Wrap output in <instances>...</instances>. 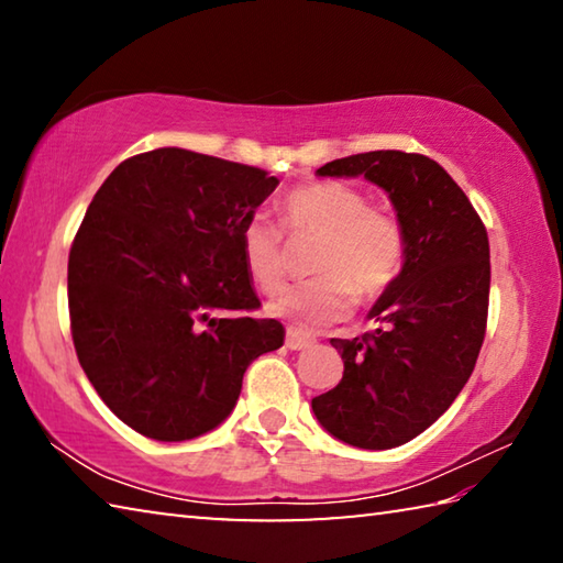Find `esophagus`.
<instances>
[{
    "label": "esophagus",
    "mask_w": 563,
    "mask_h": 563,
    "mask_svg": "<svg viewBox=\"0 0 563 563\" xmlns=\"http://www.w3.org/2000/svg\"><path fill=\"white\" fill-rule=\"evenodd\" d=\"M312 338H308V335H302V332H298V330H288V338H285V345H288L290 350H308L310 345H312Z\"/></svg>",
    "instance_id": "obj_1"
}]
</instances>
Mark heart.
<instances>
[{
  "label": "heart",
  "mask_w": 563,
  "mask_h": 563,
  "mask_svg": "<svg viewBox=\"0 0 563 563\" xmlns=\"http://www.w3.org/2000/svg\"><path fill=\"white\" fill-rule=\"evenodd\" d=\"M295 238H320L312 273L320 278L292 285L268 302L273 318L312 332L345 320L360 298H377L402 271L405 231L393 213L369 208L362 190L320 180L295 188L280 206ZM241 258L247 278L263 292L285 280V243L278 228L263 216L251 218L241 233Z\"/></svg>",
  "instance_id": "1"
}]
</instances>
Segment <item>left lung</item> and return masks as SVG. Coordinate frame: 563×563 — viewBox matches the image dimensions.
<instances>
[{"label": "left lung", "instance_id": "left-lung-1", "mask_svg": "<svg viewBox=\"0 0 563 563\" xmlns=\"http://www.w3.org/2000/svg\"><path fill=\"white\" fill-rule=\"evenodd\" d=\"M318 176L383 188L405 231V263L367 318L379 325L330 345L345 373L312 399L322 430L360 450H393L434 424L479 357L489 308V238L482 218L437 161L369 151L330 161Z\"/></svg>", "mask_w": 563, "mask_h": 563}]
</instances>
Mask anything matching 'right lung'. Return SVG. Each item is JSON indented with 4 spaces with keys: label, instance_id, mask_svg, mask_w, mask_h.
<instances>
[{
    "label": "right lung",
    "instance_id": "right-lung-1",
    "mask_svg": "<svg viewBox=\"0 0 563 563\" xmlns=\"http://www.w3.org/2000/svg\"><path fill=\"white\" fill-rule=\"evenodd\" d=\"M280 180L166 146L126 158L93 196L69 253L76 355L131 430L184 442L216 430L247 365L283 345L241 258L243 225Z\"/></svg>",
    "mask_w": 563,
    "mask_h": 563
}]
</instances>
